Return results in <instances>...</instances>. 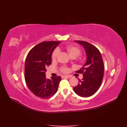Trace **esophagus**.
Returning <instances> with one entry per match:
<instances>
[{
    "instance_id": "34e87169",
    "label": "esophagus",
    "mask_w": 127,
    "mask_h": 127,
    "mask_svg": "<svg viewBox=\"0 0 127 127\" xmlns=\"http://www.w3.org/2000/svg\"><path fill=\"white\" fill-rule=\"evenodd\" d=\"M61 77H62L63 78H70L71 77L70 76H68V75H63L61 76Z\"/></svg>"
}]
</instances>
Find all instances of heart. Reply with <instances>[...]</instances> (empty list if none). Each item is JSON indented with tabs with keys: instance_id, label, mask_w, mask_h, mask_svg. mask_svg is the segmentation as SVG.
<instances>
[{
	"instance_id": "1",
	"label": "heart",
	"mask_w": 127,
	"mask_h": 127,
	"mask_svg": "<svg viewBox=\"0 0 127 127\" xmlns=\"http://www.w3.org/2000/svg\"><path fill=\"white\" fill-rule=\"evenodd\" d=\"M66 51L68 53V54L69 55L70 57H78L81 53V50L80 49L77 47H75V46H73V45H68L66 48ZM59 50L58 49H55L54 51H53L52 54V58L53 60H56L58 56L59 55ZM61 70H62L63 72H67L68 69V68L66 67H63L61 68Z\"/></svg>"
}]
</instances>
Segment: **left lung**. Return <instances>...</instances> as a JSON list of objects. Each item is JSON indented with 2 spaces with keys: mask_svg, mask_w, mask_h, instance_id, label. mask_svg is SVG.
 <instances>
[{
  "mask_svg": "<svg viewBox=\"0 0 127 127\" xmlns=\"http://www.w3.org/2000/svg\"><path fill=\"white\" fill-rule=\"evenodd\" d=\"M82 45L86 54V63L77 72L83 74L78 84L73 89L80 96L88 97L94 94L100 87L104 75V63L101 52L95 46L83 41H75Z\"/></svg>",
  "mask_w": 127,
  "mask_h": 127,
  "instance_id": "8db88e82",
  "label": "left lung"
}]
</instances>
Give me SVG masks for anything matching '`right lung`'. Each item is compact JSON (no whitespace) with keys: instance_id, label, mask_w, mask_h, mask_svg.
<instances>
[{"instance_id":"right-lung-1","label":"right lung","mask_w":127,"mask_h":127,"mask_svg":"<svg viewBox=\"0 0 127 127\" xmlns=\"http://www.w3.org/2000/svg\"><path fill=\"white\" fill-rule=\"evenodd\" d=\"M59 41H45L37 44L29 52L25 62V79L29 90L36 96L48 98L58 90L60 76L45 77L46 67L51 64V56Z\"/></svg>"}]
</instances>
